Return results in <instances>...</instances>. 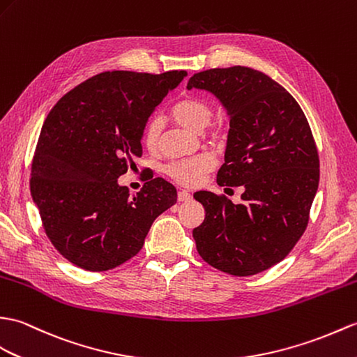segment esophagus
<instances>
[{
    "label": "esophagus",
    "instance_id": "obj_1",
    "mask_svg": "<svg viewBox=\"0 0 357 357\" xmlns=\"http://www.w3.org/2000/svg\"><path fill=\"white\" fill-rule=\"evenodd\" d=\"M192 195H190L187 190H181V192H178V201L179 202H188V201H192Z\"/></svg>",
    "mask_w": 357,
    "mask_h": 357
}]
</instances>
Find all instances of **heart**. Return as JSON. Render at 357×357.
<instances>
[{
  "label": "heart",
  "instance_id": "1",
  "mask_svg": "<svg viewBox=\"0 0 357 357\" xmlns=\"http://www.w3.org/2000/svg\"><path fill=\"white\" fill-rule=\"evenodd\" d=\"M172 119L175 120L181 126H184L193 132H201L206 128L213 117V107L211 105L204 100L202 97H197L193 94H187L181 97L179 100L172 106L170 109ZM162 121L160 117L149 119L144 124L143 129V143L147 149L158 147L160 137H161ZM208 135L214 139H219L225 135V126L222 123H216L210 129ZM214 158L208 153H199L192 158L179 160L170 162L165 167V173L176 182L179 185L184 187H195L202 181L205 173H208L214 169Z\"/></svg>",
  "mask_w": 357,
  "mask_h": 357
}]
</instances>
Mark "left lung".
Masks as SVG:
<instances>
[{
    "instance_id": "left-lung-1",
    "label": "left lung",
    "mask_w": 357,
    "mask_h": 357,
    "mask_svg": "<svg viewBox=\"0 0 357 357\" xmlns=\"http://www.w3.org/2000/svg\"><path fill=\"white\" fill-rule=\"evenodd\" d=\"M187 88L206 89L229 115L220 187L243 185L242 204L195 193L205 219L193 229L199 255L222 272L248 277L292 251L307 228L319 182V156L300 105L266 74L248 66L193 74Z\"/></svg>"
}]
</instances>
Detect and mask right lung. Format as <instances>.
I'll return each instance as SVG.
<instances>
[{
  "mask_svg": "<svg viewBox=\"0 0 357 357\" xmlns=\"http://www.w3.org/2000/svg\"><path fill=\"white\" fill-rule=\"evenodd\" d=\"M187 71H105L66 93L44 121L30 192L45 234L66 260L100 272L139 252L153 220L176 204L162 178L134 196L119 178L141 156L144 124Z\"/></svg>",
  "mask_w": 357,
  "mask_h": 357,
  "instance_id": "1",
  "label": "right lung"
}]
</instances>
